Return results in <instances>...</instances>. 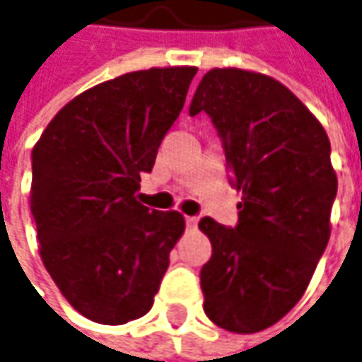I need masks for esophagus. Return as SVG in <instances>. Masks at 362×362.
<instances>
[{"mask_svg": "<svg viewBox=\"0 0 362 362\" xmlns=\"http://www.w3.org/2000/svg\"><path fill=\"white\" fill-rule=\"evenodd\" d=\"M185 223L189 229H197L199 225V217H185Z\"/></svg>", "mask_w": 362, "mask_h": 362, "instance_id": "esophagus-1", "label": "esophagus"}]
</instances>
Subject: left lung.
Here are the masks:
<instances>
[{
    "label": "left lung",
    "instance_id": "obj_1",
    "mask_svg": "<svg viewBox=\"0 0 362 362\" xmlns=\"http://www.w3.org/2000/svg\"><path fill=\"white\" fill-rule=\"evenodd\" d=\"M201 111L219 133L231 185L243 191L235 227L199 221L213 245L201 269L203 309L221 329L257 333L297 305L329 243L331 143L311 111L263 74L211 69L189 107Z\"/></svg>",
    "mask_w": 362,
    "mask_h": 362
}]
</instances>
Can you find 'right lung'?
<instances>
[{"label":"right lung","instance_id":"obj_1","mask_svg":"<svg viewBox=\"0 0 362 362\" xmlns=\"http://www.w3.org/2000/svg\"><path fill=\"white\" fill-rule=\"evenodd\" d=\"M197 67L119 75L71 99L31 151V215L51 279L75 311L123 325L153 307L185 229L135 199Z\"/></svg>","mask_w":362,"mask_h":362}]
</instances>
